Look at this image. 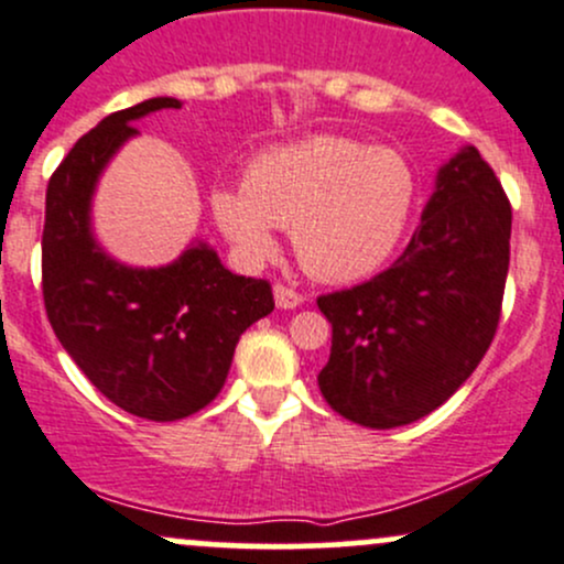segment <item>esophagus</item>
Here are the masks:
<instances>
[{"label":"esophagus","instance_id":"obj_1","mask_svg":"<svg viewBox=\"0 0 564 564\" xmlns=\"http://www.w3.org/2000/svg\"><path fill=\"white\" fill-rule=\"evenodd\" d=\"M272 292H275V305L283 307V311H286V307L302 305V294L294 286H286V283H275V289H272Z\"/></svg>","mask_w":564,"mask_h":564}]
</instances>
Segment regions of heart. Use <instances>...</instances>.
Listing matches in <instances>:
<instances>
[{
    "label": "heart",
    "mask_w": 564,
    "mask_h": 564,
    "mask_svg": "<svg viewBox=\"0 0 564 564\" xmlns=\"http://www.w3.org/2000/svg\"><path fill=\"white\" fill-rule=\"evenodd\" d=\"M416 205V173L402 153L340 134H313L259 153L246 186H221L210 207L248 262L275 253L292 229L300 264L322 281H359L387 264Z\"/></svg>",
    "instance_id": "1"
}]
</instances>
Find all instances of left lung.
Masks as SVG:
<instances>
[{
	"label": "left lung",
	"mask_w": 564,
	"mask_h": 564,
	"mask_svg": "<svg viewBox=\"0 0 564 564\" xmlns=\"http://www.w3.org/2000/svg\"><path fill=\"white\" fill-rule=\"evenodd\" d=\"M511 262V203L465 148L437 175L422 224L389 270L322 294L332 324L318 389L370 430L411 424L454 394L495 340Z\"/></svg>",
	"instance_id": "8db88e82"
}]
</instances>
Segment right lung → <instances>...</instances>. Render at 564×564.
<instances>
[{"label":"right lung","mask_w":564,"mask_h":564,"mask_svg":"<svg viewBox=\"0 0 564 564\" xmlns=\"http://www.w3.org/2000/svg\"><path fill=\"white\" fill-rule=\"evenodd\" d=\"M162 108L181 102L156 97L110 112L53 170L43 302L64 351L112 405L148 422H177L216 400L237 340L275 300L270 281L232 275L207 246L188 248L170 267L129 270L94 242V183L118 145L138 134L132 121Z\"/></svg>","instance_id":"add662e5"}]
</instances>
